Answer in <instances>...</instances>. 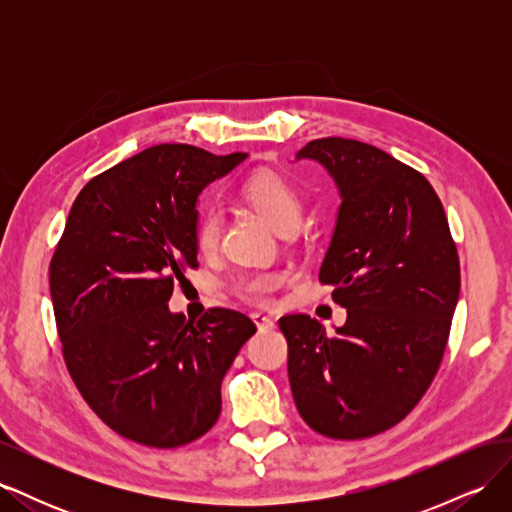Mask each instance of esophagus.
<instances>
[{"mask_svg": "<svg viewBox=\"0 0 512 512\" xmlns=\"http://www.w3.org/2000/svg\"><path fill=\"white\" fill-rule=\"evenodd\" d=\"M252 320L256 322V327H258L260 331L275 329V320H273L271 316H267V314H260V312H256V314H252Z\"/></svg>", "mask_w": 512, "mask_h": 512, "instance_id": "1", "label": "esophagus"}]
</instances>
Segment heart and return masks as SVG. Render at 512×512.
I'll use <instances>...</instances> for the list:
<instances>
[{"label":"heart","instance_id":"b5f03b06","mask_svg":"<svg viewBox=\"0 0 512 512\" xmlns=\"http://www.w3.org/2000/svg\"><path fill=\"white\" fill-rule=\"evenodd\" d=\"M241 198L254 207L275 230H294L301 222L303 198L299 190L275 170H258L241 185ZM222 220L215 209H203L198 213L194 226V241L200 252H213L220 243ZM284 275L280 271H254L237 277L235 292L245 301L265 303L271 294L282 286Z\"/></svg>","mask_w":512,"mask_h":512}]
</instances>
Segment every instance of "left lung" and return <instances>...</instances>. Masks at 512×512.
I'll use <instances>...</instances> for the list:
<instances>
[{"label":"left lung","instance_id":"obj_1","mask_svg":"<svg viewBox=\"0 0 512 512\" xmlns=\"http://www.w3.org/2000/svg\"><path fill=\"white\" fill-rule=\"evenodd\" d=\"M303 158L342 194L318 280L348 318L335 335L307 314L280 318L290 389L314 431L361 440L404 421L438 374L461 286L457 245L431 183L386 151L329 136Z\"/></svg>","mask_w":512,"mask_h":512}]
</instances>
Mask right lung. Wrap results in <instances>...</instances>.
Instances as JSON below:
<instances>
[{
  "instance_id": "obj_1",
  "label": "right lung",
  "mask_w": 512,
  "mask_h": 512,
  "mask_svg": "<svg viewBox=\"0 0 512 512\" xmlns=\"http://www.w3.org/2000/svg\"><path fill=\"white\" fill-rule=\"evenodd\" d=\"M247 153L166 143L104 170L76 196L49 269L61 352L83 399L132 442L175 448L215 425L220 386L256 324L211 307L170 314L198 269L196 200Z\"/></svg>"
}]
</instances>
